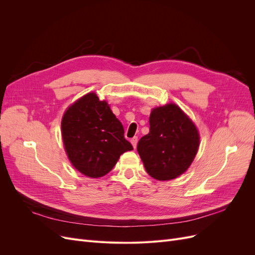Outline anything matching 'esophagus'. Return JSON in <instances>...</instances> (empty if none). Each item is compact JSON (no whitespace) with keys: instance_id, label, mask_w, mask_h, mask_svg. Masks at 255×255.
<instances>
[{"instance_id":"esophagus-1","label":"esophagus","mask_w":255,"mask_h":255,"mask_svg":"<svg viewBox=\"0 0 255 255\" xmlns=\"http://www.w3.org/2000/svg\"><path fill=\"white\" fill-rule=\"evenodd\" d=\"M137 141H138V138H137V137H133L132 139H130V143H132V145H133V148H134V149L136 148Z\"/></svg>"}]
</instances>
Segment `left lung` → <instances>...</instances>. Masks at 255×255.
Returning <instances> with one entry per match:
<instances>
[{
  "label": "left lung",
  "mask_w": 255,
  "mask_h": 255,
  "mask_svg": "<svg viewBox=\"0 0 255 255\" xmlns=\"http://www.w3.org/2000/svg\"><path fill=\"white\" fill-rule=\"evenodd\" d=\"M149 122L150 132L138 141V154L154 179L173 180L187 170L196 156L198 129L173 103L153 109Z\"/></svg>",
  "instance_id": "obj_1"
}]
</instances>
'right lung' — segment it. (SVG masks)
I'll list each match as a JSON object with an SVG mask.
<instances>
[{"label":"right lung","mask_w":255,"mask_h":255,"mask_svg":"<svg viewBox=\"0 0 255 255\" xmlns=\"http://www.w3.org/2000/svg\"><path fill=\"white\" fill-rule=\"evenodd\" d=\"M61 136L73 167L89 177L107 174L121 154L133 150L121 122L95 92L85 95L66 111Z\"/></svg>","instance_id":"obj_1"}]
</instances>
